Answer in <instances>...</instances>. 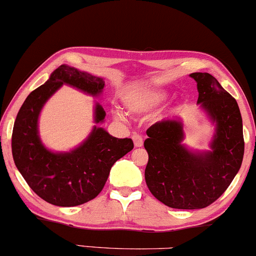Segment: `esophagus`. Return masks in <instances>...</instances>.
I'll return each mask as SVG.
<instances>
[{
	"label": "esophagus",
	"instance_id": "1",
	"mask_svg": "<svg viewBox=\"0 0 256 256\" xmlns=\"http://www.w3.org/2000/svg\"><path fill=\"white\" fill-rule=\"evenodd\" d=\"M132 140H134V144L136 148H140V146H143V138L140 134H134L132 136Z\"/></svg>",
	"mask_w": 256,
	"mask_h": 256
}]
</instances>
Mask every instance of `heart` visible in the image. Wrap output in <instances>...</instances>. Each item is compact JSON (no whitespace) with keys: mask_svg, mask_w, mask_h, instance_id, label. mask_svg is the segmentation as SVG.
Masks as SVG:
<instances>
[{"mask_svg":"<svg viewBox=\"0 0 256 256\" xmlns=\"http://www.w3.org/2000/svg\"><path fill=\"white\" fill-rule=\"evenodd\" d=\"M170 94L166 90H148L142 91V92L130 94L126 96L125 104L131 112L134 113H140V112H146L154 110L168 100Z\"/></svg>","mask_w":256,"mask_h":256,"instance_id":"obj_1","label":"heart"}]
</instances>
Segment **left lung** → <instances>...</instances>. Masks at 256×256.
Returning <instances> with one entry per match:
<instances>
[{
	"label": "left lung",
	"mask_w": 256,
	"mask_h": 256,
	"mask_svg": "<svg viewBox=\"0 0 256 256\" xmlns=\"http://www.w3.org/2000/svg\"><path fill=\"white\" fill-rule=\"evenodd\" d=\"M198 83V104L212 122L210 150L185 146L180 119H165L146 130L144 177L148 189L164 204L200 210L213 204L238 173L244 154L243 124L234 100L210 73L190 74Z\"/></svg>",
	"instance_id": "obj_1"
}]
</instances>
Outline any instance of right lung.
Listing matches in <instances>:
<instances>
[{
    "instance_id": "add662e5",
    "label": "right lung",
    "mask_w": 256,
    "mask_h": 256,
    "mask_svg": "<svg viewBox=\"0 0 256 256\" xmlns=\"http://www.w3.org/2000/svg\"><path fill=\"white\" fill-rule=\"evenodd\" d=\"M62 85L98 98L104 78L61 64L43 85L34 90L18 113L12 134V152L16 168L34 192L60 207L83 204L104 189L112 166L134 149L131 138L110 136L98 124L106 112L98 102L94 107L92 130L83 142L70 152H52L43 144L38 120L44 104Z\"/></svg>"
}]
</instances>
